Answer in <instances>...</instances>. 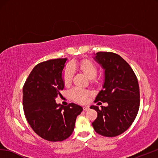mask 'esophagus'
<instances>
[{
    "label": "esophagus",
    "mask_w": 158,
    "mask_h": 158,
    "mask_svg": "<svg viewBox=\"0 0 158 158\" xmlns=\"http://www.w3.org/2000/svg\"><path fill=\"white\" fill-rule=\"evenodd\" d=\"M89 106H85V107H83V110L84 111H87L88 110H89Z\"/></svg>",
    "instance_id": "esophagus-1"
}]
</instances>
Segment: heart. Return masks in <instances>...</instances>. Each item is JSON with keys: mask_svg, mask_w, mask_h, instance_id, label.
Here are the masks:
<instances>
[{"mask_svg": "<svg viewBox=\"0 0 158 158\" xmlns=\"http://www.w3.org/2000/svg\"><path fill=\"white\" fill-rule=\"evenodd\" d=\"M77 67L79 68L88 78H94L96 75V68L92 62L89 60H83L79 64L74 63L72 65H69L65 68L62 75L63 81L66 85H68L71 83L73 76L74 74V69ZM70 95L75 101L84 103L87 100L89 92L81 88L74 87L70 91Z\"/></svg>", "mask_w": 158, "mask_h": 158, "instance_id": "heart-1", "label": "heart"}]
</instances>
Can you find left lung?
I'll list each match as a JSON object with an SVG mask.
<instances>
[{
	"instance_id": "8db88e82",
	"label": "left lung",
	"mask_w": 158,
	"mask_h": 158,
	"mask_svg": "<svg viewBox=\"0 0 158 158\" xmlns=\"http://www.w3.org/2000/svg\"><path fill=\"white\" fill-rule=\"evenodd\" d=\"M94 55V59L104 70L102 89L95 102H107L108 106H90L98 112L92 126L102 136L116 137L129 129L137 115L140 104L137 78L118 54L99 52Z\"/></svg>"
}]
</instances>
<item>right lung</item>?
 <instances>
[{"instance_id":"obj_1","label":"right lung","mask_w":158,"mask_h":158,"mask_svg":"<svg viewBox=\"0 0 158 158\" xmlns=\"http://www.w3.org/2000/svg\"><path fill=\"white\" fill-rule=\"evenodd\" d=\"M67 58L39 63L28 76L23 88L25 116L40 137L49 141H62L71 136L77 116L83 111L74 103L57 104L55 99L64 89L62 78Z\"/></svg>"}]
</instances>
